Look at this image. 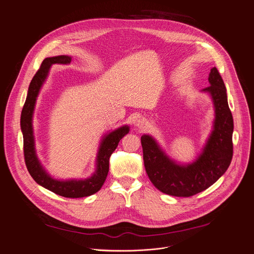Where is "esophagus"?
I'll list each match as a JSON object with an SVG mask.
<instances>
[{
    "label": "esophagus",
    "mask_w": 254,
    "mask_h": 254,
    "mask_svg": "<svg viewBox=\"0 0 254 254\" xmlns=\"http://www.w3.org/2000/svg\"><path fill=\"white\" fill-rule=\"evenodd\" d=\"M146 126H147V121H146V120H144V119L138 120V122H137V127H138L139 128H144V127H146Z\"/></svg>",
    "instance_id": "esophagus-1"
}]
</instances>
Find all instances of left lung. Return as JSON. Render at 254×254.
Listing matches in <instances>:
<instances>
[{
	"label": "left lung",
	"mask_w": 254,
	"mask_h": 254,
	"mask_svg": "<svg viewBox=\"0 0 254 254\" xmlns=\"http://www.w3.org/2000/svg\"><path fill=\"white\" fill-rule=\"evenodd\" d=\"M203 89L211 95L215 108L214 127L199 157L182 166L168 158L149 135L141 136L145 172L152 185L161 192L190 197L212 186L228 168L233 155V119L227 103L224 81L216 67H212Z\"/></svg>",
	"instance_id": "8db88e82"
}]
</instances>
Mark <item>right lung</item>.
Listing matches in <instances>:
<instances>
[{"mask_svg":"<svg viewBox=\"0 0 254 254\" xmlns=\"http://www.w3.org/2000/svg\"><path fill=\"white\" fill-rule=\"evenodd\" d=\"M70 57L67 56H58L46 58L43 61L40 68L38 69L30 83L28 96L22 111L21 127L24 137V157L26 166L36 183L61 196L68 198H78L90 196L101 190L109 174L110 157L119 145L120 140L128 132L129 128L128 127L125 126L111 132L104 138L98 154L97 172L92 178L84 181L60 182L53 180L46 174L35 152L32 127L33 111L39 91L45 78L48 75L51 65L54 64H68L70 63Z\"/></svg>","mask_w":254,"mask_h":254,"instance_id":"1","label":"right lung"}]
</instances>
